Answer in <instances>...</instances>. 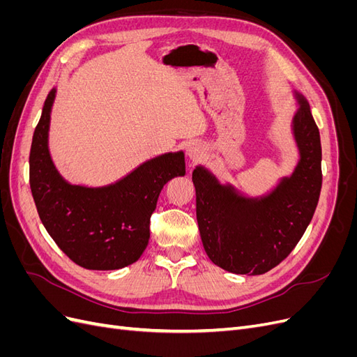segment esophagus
Wrapping results in <instances>:
<instances>
[{"instance_id": "obj_1", "label": "esophagus", "mask_w": 357, "mask_h": 357, "mask_svg": "<svg viewBox=\"0 0 357 357\" xmlns=\"http://www.w3.org/2000/svg\"><path fill=\"white\" fill-rule=\"evenodd\" d=\"M188 156L193 160L197 162L199 159H202L204 156V149L199 146V144H192L188 147Z\"/></svg>"}]
</instances>
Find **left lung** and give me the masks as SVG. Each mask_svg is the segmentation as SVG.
Wrapping results in <instances>:
<instances>
[{
  "mask_svg": "<svg viewBox=\"0 0 357 357\" xmlns=\"http://www.w3.org/2000/svg\"><path fill=\"white\" fill-rule=\"evenodd\" d=\"M299 102L294 132L301 160L268 197L243 198L202 167L192 172L204 250L225 271L265 274L294 250L314 215L321 190L320 132L307 101L299 96Z\"/></svg>",
  "mask_w": 357,
  "mask_h": 357,
  "instance_id": "1",
  "label": "left lung"
}]
</instances>
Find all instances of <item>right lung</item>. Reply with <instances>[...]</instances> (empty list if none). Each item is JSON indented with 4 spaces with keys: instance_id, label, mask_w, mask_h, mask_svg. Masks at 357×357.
<instances>
[{
    "instance_id": "right-lung-1",
    "label": "right lung",
    "mask_w": 357,
    "mask_h": 357,
    "mask_svg": "<svg viewBox=\"0 0 357 357\" xmlns=\"http://www.w3.org/2000/svg\"><path fill=\"white\" fill-rule=\"evenodd\" d=\"M55 92L52 89L45 101L29 152V186L40 220L74 264L95 271L131 265L147 247L150 218L162 188L186 174L185 155L147 160L107 188L68 185L53 167L47 149Z\"/></svg>"
}]
</instances>
